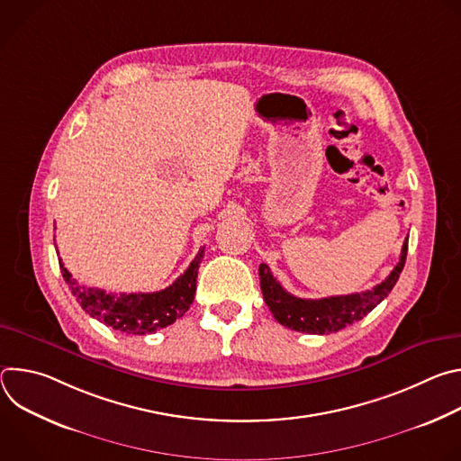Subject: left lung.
Returning a JSON list of instances; mask_svg holds the SVG:
<instances>
[{
  "instance_id": "obj_1",
  "label": "left lung",
  "mask_w": 461,
  "mask_h": 461,
  "mask_svg": "<svg viewBox=\"0 0 461 461\" xmlns=\"http://www.w3.org/2000/svg\"><path fill=\"white\" fill-rule=\"evenodd\" d=\"M409 249V239H405L402 248L400 262L390 272V276L374 286L372 290L350 295H336L324 299H301L288 294L277 279L272 276L267 265L258 267L260 290L274 317L286 328L304 334H332L343 330L345 326L363 319L368 312H372L398 283L400 274L405 267Z\"/></svg>"
}]
</instances>
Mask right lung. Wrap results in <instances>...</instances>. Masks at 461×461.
Here are the masks:
<instances>
[{"instance_id": "add662e5", "label": "right lung", "mask_w": 461, "mask_h": 461, "mask_svg": "<svg viewBox=\"0 0 461 461\" xmlns=\"http://www.w3.org/2000/svg\"><path fill=\"white\" fill-rule=\"evenodd\" d=\"M204 257V248L199 249L196 257L191 260L187 270L166 290L153 294H107L100 288L82 286L69 270L59 260V270L69 285L73 295L80 306L91 317L98 319L113 330L131 334V336H146L153 334L160 328L173 324L180 319L194 299L196 290V274H199L201 260Z\"/></svg>"}]
</instances>
